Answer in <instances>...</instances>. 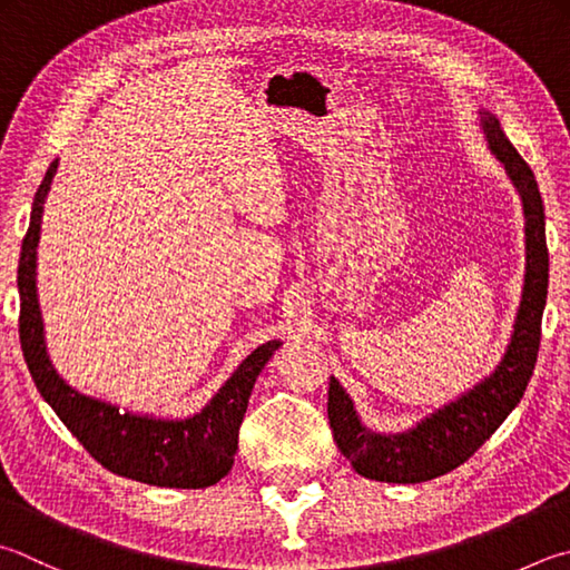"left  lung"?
<instances>
[{
  "label": "left lung",
  "mask_w": 570,
  "mask_h": 570,
  "mask_svg": "<svg viewBox=\"0 0 570 570\" xmlns=\"http://www.w3.org/2000/svg\"><path fill=\"white\" fill-rule=\"evenodd\" d=\"M479 114L491 154L507 168L523 203L525 275L517 325L507 354L487 380L400 434L370 432L354 412L350 394L335 377H330L327 416L340 452L350 459L357 474L386 484H422L464 464L521 402L539 357L541 317L549 295V248L541 190L531 166L503 134L499 118L489 111Z\"/></svg>",
  "instance_id": "1"
}]
</instances>
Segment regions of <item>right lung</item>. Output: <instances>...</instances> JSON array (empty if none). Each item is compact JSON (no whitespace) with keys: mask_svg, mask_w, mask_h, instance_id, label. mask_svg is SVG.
<instances>
[{"mask_svg":"<svg viewBox=\"0 0 570 570\" xmlns=\"http://www.w3.org/2000/svg\"><path fill=\"white\" fill-rule=\"evenodd\" d=\"M53 174L57 160L49 166L31 203L29 230L21 243L17 271L19 340L31 380L45 402L104 469L151 487L206 489L218 484L230 471L238 452V429L257 374L281 347V340H271L253 350L218 394L188 419L121 414L118 406L73 390L59 377L47 354L45 320L37 297V245Z\"/></svg>","mask_w":570,"mask_h":570,"instance_id":"obj_1","label":"right lung"}]
</instances>
